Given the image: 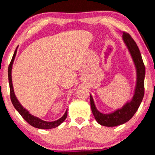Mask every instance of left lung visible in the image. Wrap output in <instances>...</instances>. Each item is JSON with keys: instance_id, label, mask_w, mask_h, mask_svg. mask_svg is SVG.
I'll list each match as a JSON object with an SVG mask.
<instances>
[{"instance_id": "1", "label": "left lung", "mask_w": 155, "mask_h": 155, "mask_svg": "<svg viewBox=\"0 0 155 155\" xmlns=\"http://www.w3.org/2000/svg\"><path fill=\"white\" fill-rule=\"evenodd\" d=\"M122 38L130 53L133 62L134 63L137 70V83L135 86L134 93L131 101H128L120 109L116 110L110 114H103L99 111L95 107L92 95L91 97V106L93 114L101 125L104 127H116L121 125L131 119L138 110L143 97L144 95V77L145 67L143 62L140 51L134 41L129 34L124 32Z\"/></svg>"}]
</instances>
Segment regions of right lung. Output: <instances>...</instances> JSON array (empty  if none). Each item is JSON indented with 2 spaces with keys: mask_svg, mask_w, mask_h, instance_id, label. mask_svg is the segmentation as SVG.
Here are the masks:
<instances>
[{
  "mask_svg": "<svg viewBox=\"0 0 155 155\" xmlns=\"http://www.w3.org/2000/svg\"><path fill=\"white\" fill-rule=\"evenodd\" d=\"M17 51V48L14 51V54L12 57V60L11 61L10 64L8 66V82H9V86H10V95H11V102L14 106V108H16L17 111L21 114V116L24 118V119L26 122H28L30 125L32 127L37 128V129H51L53 128H56L60 126L61 124L62 123L64 120L66 119L67 115H68V109L66 110L65 113L61 117L60 119L54 121H43V120L40 119L39 118L36 117L33 115H31V114H29V112L28 111L26 108H24V107L21 106V104L19 103L18 99L16 97L14 93V91H13V83H12V77H11V71H12V66L13 61H14L15 57H16Z\"/></svg>",
  "mask_w": 155,
  "mask_h": 155,
  "instance_id": "1",
  "label": "right lung"
}]
</instances>
